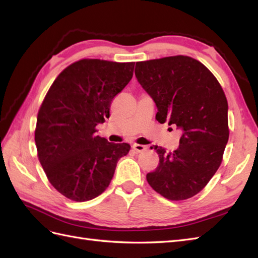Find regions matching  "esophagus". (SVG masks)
Here are the masks:
<instances>
[{"label": "esophagus", "mask_w": 258, "mask_h": 258, "mask_svg": "<svg viewBox=\"0 0 258 258\" xmlns=\"http://www.w3.org/2000/svg\"><path fill=\"white\" fill-rule=\"evenodd\" d=\"M133 149L136 152H143L144 150H146V146L142 145V144H133Z\"/></svg>", "instance_id": "esophagus-1"}]
</instances>
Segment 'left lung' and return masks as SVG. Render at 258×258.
<instances>
[{
  "label": "left lung",
  "instance_id": "left-lung-1",
  "mask_svg": "<svg viewBox=\"0 0 258 258\" xmlns=\"http://www.w3.org/2000/svg\"><path fill=\"white\" fill-rule=\"evenodd\" d=\"M135 76L155 102L158 122L167 120L183 132L177 150L154 146L160 163L147 182L167 200L190 199L216 173L228 141L222 86L204 64L184 55L138 62Z\"/></svg>",
  "mask_w": 258,
  "mask_h": 258
}]
</instances>
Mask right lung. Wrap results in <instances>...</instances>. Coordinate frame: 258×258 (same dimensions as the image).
<instances>
[{
  "label": "right lung",
  "instance_id": "add662e5",
  "mask_svg": "<svg viewBox=\"0 0 258 258\" xmlns=\"http://www.w3.org/2000/svg\"><path fill=\"white\" fill-rule=\"evenodd\" d=\"M134 62L84 58L63 70L37 114V156L53 187L68 199L86 202L105 190L127 143L95 134L109 117L113 98L133 78Z\"/></svg>",
  "mask_w": 258,
  "mask_h": 258
}]
</instances>
